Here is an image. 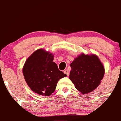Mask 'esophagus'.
Segmentation results:
<instances>
[{"instance_id":"34e87169","label":"esophagus","mask_w":121,"mask_h":121,"mask_svg":"<svg viewBox=\"0 0 121 121\" xmlns=\"http://www.w3.org/2000/svg\"><path fill=\"white\" fill-rule=\"evenodd\" d=\"M64 72L65 74H66V75H67V76H69V71L68 70H65L64 71Z\"/></svg>"}]
</instances>
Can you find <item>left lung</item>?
<instances>
[{"mask_svg":"<svg viewBox=\"0 0 121 121\" xmlns=\"http://www.w3.org/2000/svg\"><path fill=\"white\" fill-rule=\"evenodd\" d=\"M70 67L69 79L83 94L96 89L105 74L104 65L95 55L81 54L74 59Z\"/></svg>","mask_w":121,"mask_h":121,"instance_id":"left-lung-1","label":"left lung"}]
</instances>
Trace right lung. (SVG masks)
<instances>
[{"label":"right lung","instance_id":"right-lung-1","mask_svg":"<svg viewBox=\"0 0 121 121\" xmlns=\"http://www.w3.org/2000/svg\"><path fill=\"white\" fill-rule=\"evenodd\" d=\"M53 56L45 50L37 49L28 58L23 66L26 82L32 91L39 95H51L58 81L66 76L53 61Z\"/></svg>","mask_w":121,"mask_h":121}]
</instances>
